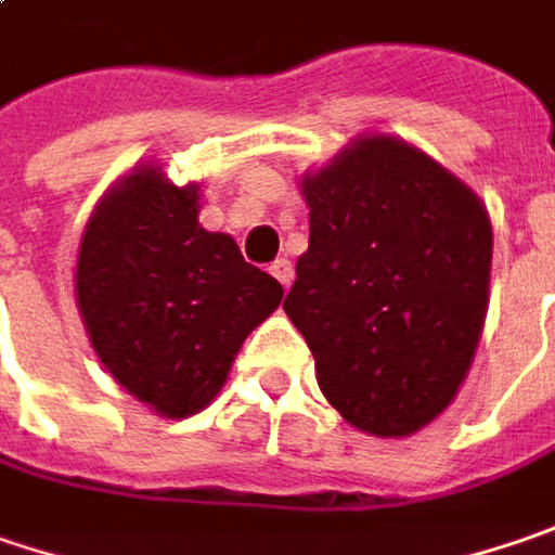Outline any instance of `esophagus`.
Instances as JSON below:
<instances>
[{
	"mask_svg": "<svg viewBox=\"0 0 555 555\" xmlns=\"http://www.w3.org/2000/svg\"><path fill=\"white\" fill-rule=\"evenodd\" d=\"M268 271H271V274H274V278L281 281V287H284V291H287V287L293 284V264L287 262V259H278V262L271 264Z\"/></svg>",
	"mask_w": 555,
	"mask_h": 555,
	"instance_id": "34e87169",
	"label": "esophagus"
}]
</instances>
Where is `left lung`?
<instances>
[{"mask_svg": "<svg viewBox=\"0 0 555 555\" xmlns=\"http://www.w3.org/2000/svg\"><path fill=\"white\" fill-rule=\"evenodd\" d=\"M309 249L284 312L352 428L409 437L459 393L481 340L493 231L485 203L400 137H359L302 175Z\"/></svg>", "mask_w": 555, "mask_h": 555, "instance_id": "obj_1", "label": "left lung"}]
</instances>
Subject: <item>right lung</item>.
<instances>
[{"instance_id": "add662e5", "label": "right lung", "mask_w": 555, "mask_h": 555, "mask_svg": "<svg viewBox=\"0 0 555 555\" xmlns=\"http://www.w3.org/2000/svg\"><path fill=\"white\" fill-rule=\"evenodd\" d=\"M74 293L99 362L165 418L206 409L284 287L199 224V183L140 165L93 208Z\"/></svg>"}]
</instances>
